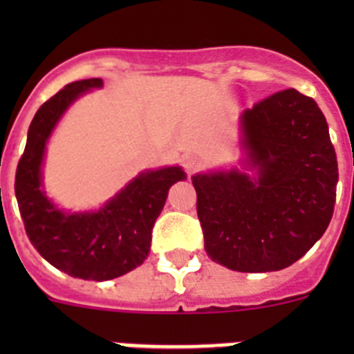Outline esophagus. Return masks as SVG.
Wrapping results in <instances>:
<instances>
[{"label": "esophagus", "mask_w": 354, "mask_h": 354, "mask_svg": "<svg viewBox=\"0 0 354 354\" xmlns=\"http://www.w3.org/2000/svg\"><path fill=\"white\" fill-rule=\"evenodd\" d=\"M183 167H184V170H186L187 175H193L195 171H198L200 168H202V159L195 154L186 156V158L183 159Z\"/></svg>", "instance_id": "esophagus-1"}]
</instances>
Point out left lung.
Wrapping results in <instances>:
<instances>
[{
    "label": "left lung",
    "mask_w": 354,
    "mask_h": 354,
    "mask_svg": "<svg viewBox=\"0 0 354 354\" xmlns=\"http://www.w3.org/2000/svg\"><path fill=\"white\" fill-rule=\"evenodd\" d=\"M241 145L257 174L193 175L209 257L241 273L289 268L321 239L335 207L339 167L326 118L289 88L241 115Z\"/></svg>",
    "instance_id": "left-lung-1"
}]
</instances>
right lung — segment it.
Wrapping results in <instances>:
<instances>
[{"instance_id": "right-lung-1", "label": "right lung", "mask_w": 354, "mask_h": 354, "mask_svg": "<svg viewBox=\"0 0 354 354\" xmlns=\"http://www.w3.org/2000/svg\"><path fill=\"white\" fill-rule=\"evenodd\" d=\"M102 80H81L44 102L28 129L24 152L15 171V198L26 236L56 270L83 280H111L143 264L152 228L171 184L186 179L180 167L140 174L118 195L92 212H65L42 189L46 143L65 109Z\"/></svg>"}]
</instances>
